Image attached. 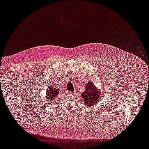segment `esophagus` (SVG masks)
Returning <instances> with one entry per match:
<instances>
[{"label": "esophagus", "instance_id": "34e87169", "mask_svg": "<svg viewBox=\"0 0 149 149\" xmlns=\"http://www.w3.org/2000/svg\"><path fill=\"white\" fill-rule=\"evenodd\" d=\"M68 94H73V93H72V92H69V93H68Z\"/></svg>", "mask_w": 149, "mask_h": 149}]
</instances>
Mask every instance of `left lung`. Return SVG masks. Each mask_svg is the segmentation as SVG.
<instances>
[{"instance_id":"obj_1","label":"left lung","mask_w":149,"mask_h":149,"mask_svg":"<svg viewBox=\"0 0 149 149\" xmlns=\"http://www.w3.org/2000/svg\"><path fill=\"white\" fill-rule=\"evenodd\" d=\"M81 96L84 100V104L86 106L91 107L97 103L99 98L101 97L102 95L93 83L90 81L87 82L85 91L82 93Z\"/></svg>"}]
</instances>
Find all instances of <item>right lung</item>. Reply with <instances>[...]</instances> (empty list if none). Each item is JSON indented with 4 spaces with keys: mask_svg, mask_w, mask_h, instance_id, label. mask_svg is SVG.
I'll return each instance as SVG.
<instances>
[{
    "mask_svg": "<svg viewBox=\"0 0 149 149\" xmlns=\"http://www.w3.org/2000/svg\"><path fill=\"white\" fill-rule=\"evenodd\" d=\"M59 94V91L58 89L52 87V86H49L48 88L46 91V97H47L48 102H51L52 101H54L55 98L57 97Z\"/></svg>",
    "mask_w": 149,
    "mask_h": 149,
    "instance_id": "right-lung-1",
    "label": "right lung"
}]
</instances>
